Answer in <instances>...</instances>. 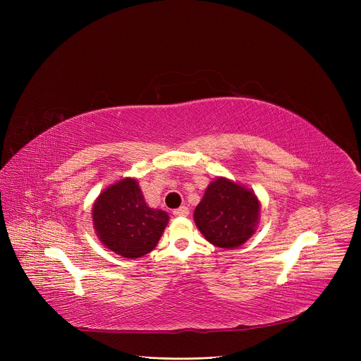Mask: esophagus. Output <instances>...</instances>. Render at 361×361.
Returning a JSON list of instances; mask_svg holds the SVG:
<instances>
[{"instance_id": "esophagus-1", "label": "esophagus", "mask_w": 361, "mask_h": 361, "mask_svg": "<svg viewBox=\"0 0 361 361\" xmlns=\"http://www.w3.org/2000/svg\"><path fill=\"white\" fill-rule=\"evenodd\" d=\"M173 214H174L176 216H187V215H188V207H187V206H180L178 209H174V211H173Z\"/></svg>"}]
</instances>
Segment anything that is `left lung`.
I'll list each match as a JSON object with an SVG mask.
<instances>
[{"label": "left lung", "instance_id": "1", "mask_svg": "<svg viewBox=\"0 0 361 361\" xmlns=\"http://www.w3.org/2000/svg\"><path fill=\"white\" fill-rule=\"evenodd\" d=\"M260 202L255 192L228 178L218 177L207 185L195 209L199 231L221 249H237L256 231Z\"/></svg>", "mask_w": 361, "mask_h": 361}]
</instances>
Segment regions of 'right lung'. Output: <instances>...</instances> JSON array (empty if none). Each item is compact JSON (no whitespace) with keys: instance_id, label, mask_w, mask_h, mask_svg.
Returning a JSON list of instances; mask_svg holds the SVG:
<instances>
[{"instance_id":"1","label":"right lung","mask_w":361,"mask_h":361,"mask_svg":"<svg viewBox=\"0 0 361 361\" xmlns=\"http://www.w3.org/2000/svg\"><path fill=\"white\" fill-rule=\"evenodd\" d=\"M168 219L166 212L146 204L135 178H123L106 187L92 207L93 228L101 243L127 259L154 250Z\"/></svg>"}]
</instances>
